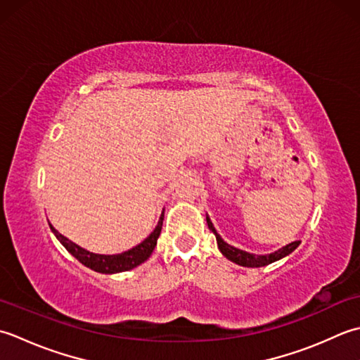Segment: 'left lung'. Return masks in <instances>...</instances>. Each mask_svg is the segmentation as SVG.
I'll use <instances>...</instances> for the list:
<instances>
[{
	"mask_svg": "<svg viewBox=\"0 0 360 360\" xmlns=\"http://www.w3.org/2000/svg\"><path fill=\"white\" fill-rule=\"evenodd\" d=\"M207 224H208V229L212 233H214L216 240H217V247H219V250H221V253L225 256L226 259L236 262L238 266H242V267H264V266H269V264H272V262H275L278 259L284 258V256L290 255L300 245V240H295V242H290V244L280 248V250H276L275 253H270V255H253V253L239 250V248L233 247L230 244H226V242L221 238V234L216 231L214 225H212L208 214H207Z\"/></svg>",
	"mask_w": 360,
	"mask_h": 360,
	"instance_id": "8db88e82",
	"label": "left lung"
}]
</instances>
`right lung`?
I'll return each mask as SVG.
<instances>
[{
	"label": "right lung",
	"mask_w": 360,
	"mask_h": 360,
	"mask_svg": "<svg viewBox=\"0 0 360 360\" xmlns=\"http://www.w3.org/2000/svg\"><path fill=\"white\" fill-rule=\"evenodd\" d=\"M163 217L165 212H161L158 225L155 226L148 238H146L141 244H138L136 247L130 248V250L120 253V255H99V253H91L85 250V248L79 247L75 242L70 240L68 238H65L63 234L58 233L53 225L49 224L51 231L56 234V238L60 240V244L67 248V250L75 256V258L82 262L85 267L94 270V272L99 274H120V272H127V270L135 269L139 264H143L146 259L152 255L153 248L157 245V239L161 233V225H163Z\"/></svg>",
	"instance_id": "right-lung-1"
}]
</instances>
